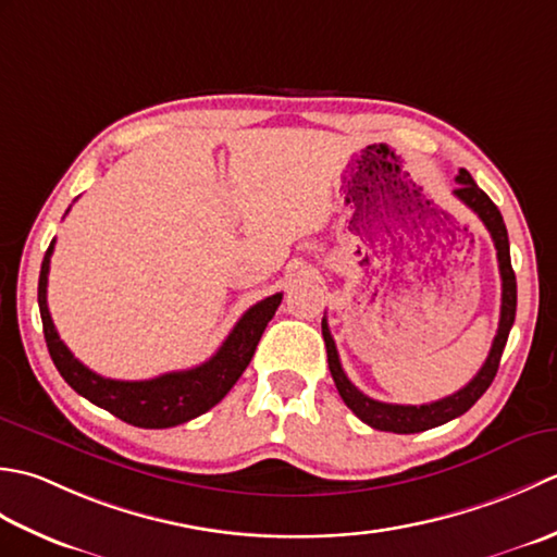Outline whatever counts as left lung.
Returning <instances> with one entry per match:
<instances>
[{"label":"left lung","instance_id":"1","mask_svg":"<svg viewBox=\"0 0 557 557\" xmlns=\"http://www.w3.org/2000/svg\"><path fill=\"white\" fill-rule=\"evenodd\" d=\"M459 187L454 189V197L459 201L467 203V207L479 215L483 225L493 237V245L497 249V267H500V278H503V305H500V324H497V334L493 338L491 354H487L483 368L475 372V377L461 387L459 392H454L451 396H445L440 401H430L421 406H401V404H384V401H374L370 396L362 394L354 382L346 377V372L342 368V360H338L336 354V344L332 338V332H329L326 317L322 320V336L326 344V360H329V370H332V377L338 394H342L344 404L354 411L362 423H368L374 430H387V433H399V435H411V433H423V430L437 428L442 423L451 421V418H459L461 413H467L469 408L481 399L485 389L491 387L497 368H500V358L507 344L509 329L515 324V314H517V278L512 271V262H509V240H507V228L503 221V213L497 211L491 197L473 183V177L469 175V170H459L457 175Z\"/></svg>","mask_w":557,"mask_h":557}]
</instances>
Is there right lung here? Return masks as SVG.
<instances>
[{
	"label": "right lung",
	"mask_w": 557,
	"mask_h": 557,
	"mask_svg": "<svg viewBox=\"0 0 557 557\" xmlns=\"http://www.w3.org/2000/svg\"><path fill=\"white\" fill-rule=\"evenodd\" d=\"M54 240L45 252L38 281V305L45 342H48L50 358L60 370L64 382L100 408H106L120 421L136 428H173L187 423L191 418L207 413L219 404L255 356V348L262 338L271 317L278 310L283 295H269V298L252 305L225 338L223 346L197 368L165 372L161 377L124 382L100 377L98 372L88 370L82 360H76L70 348L57 334L52 317L48 310V274Z\"/></svg>",
	"instance_id": "right-lung-1"
}]
</instances>
